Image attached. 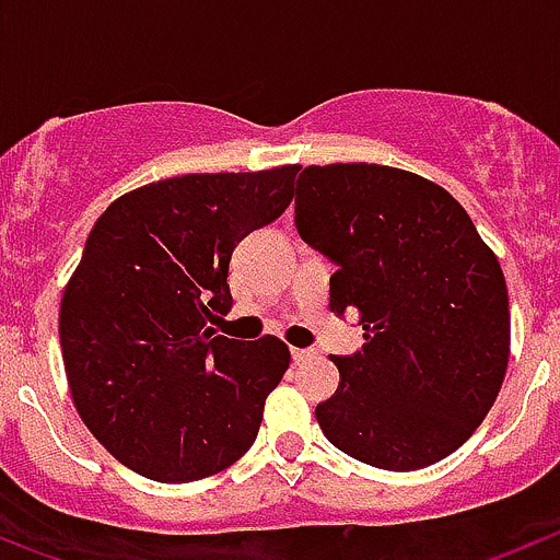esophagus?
I'll return each instance as SVG.
<instances>
[{
	"instance_id": "1",
	"label": "esophagus",
	"mask_w": 560,
	"mask_h": 560,
	"mask_svg": "<svg viewBox=\"0 0 560 560\" xmlns=\"http://www.w3.org/2000/svg\"><path fill=\"white\" fill-rule=\"evenodd\" d=\"M311 355H314V350L311 348H291V359L294 361H308Z\"/></svg>"
}]
</instances>
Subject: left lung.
Wrapping results in <instances>:
<instances>
[{
	"instance_id": "8db88e82",
	"label": "left lung",
	"mask_w": 560,
	"mask_h": 560,
	"mask_svg": "<svg viewBox=\"0 0 560 560\" xmlns=\"http://www.w3.org/2000/svg\"><path fill=\"white\" fill-rule=\"evenodd\" d=\"M294 221L336 264L330 311L359 316L368 339L334 355L339 387L316 407L325 438L387 471L457 452L511 359L502 266L468 212L418 173L336 162L300 173Z\"/></svg>"
}]
</instances>
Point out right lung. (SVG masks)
Segmentation results:
<instances>
[{
    "instance_id": "add662e5",
    "label": "right lung",
    "mask_w": 560,
    "mask_h": 560,
    "mask_svg": "<svg viewBox=\"0 0 560 560\" xmlns=\"http://www.w3.org/2000/svg\"><path fill=\"white\" fill-rule=\"evenodd\" d=\"M300 165L187 173L106 207L61 296L58 334L78 415L126 468L196 482L252 448L285 341L226 339L235 244L291 205Z\"/></svg>"
}]
</instances>
